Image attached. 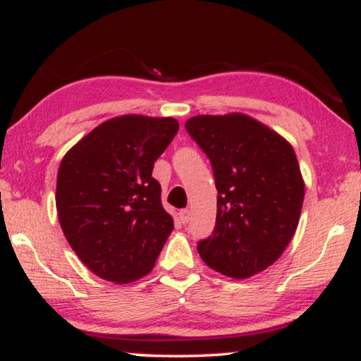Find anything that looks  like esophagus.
I'll return each mask as SVG.
<instances>
[{
    "instance_id": "1",
    "label": "esophagus",
    "mask_w": 361,
    "mask_h": 361,
    "mask_svg": "<svg viewBox=\"0 0 361 361\" xmlns=\"http://www.w3.org/2000/svg\"><path fill=\"white\" fill-rule=\"evenodd\" d=\"M190 216H191L190 209H181V212L178 213V218H180V221L183 223V225H186V223L190 221Z\"/></svg>"
}]
</instances>
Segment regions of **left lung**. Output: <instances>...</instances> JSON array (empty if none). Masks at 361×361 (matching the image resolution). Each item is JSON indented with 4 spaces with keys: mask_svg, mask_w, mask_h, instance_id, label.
Here are the masks:
<instances>
[{
    "mask_svg": "<svg viewBox=\"0 0 361 361\" xmlns=\"http://www.w3.org/2000/svg\"><path fill=\"white\" fill-rule=\"evenodd\" d=\"M186 131L207 153L218 190L216 225L198 243L204 263L245 280L271 267L293 238L305 181L291 145L243 113L198 115Z\"/></svg>",
    "mask_w": 361,
    "mask_h": 361,
    "instance_id": "obj_1",
    "label": "left lung"
}]
</instances>
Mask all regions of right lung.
I'll return each mask as SVG.
<instances>
[{"mask_svg":"<svg viewBox=\"0 0 361 361\" xmlns=\"http://www.w3.org/2000/svg\"><path fill=\"white\" fill-rule=\"evenodd\" d=\"M178 128L175 118L116 116L61 159L59 225L73 252L103 280L131 283L148 275L173 231L152 171Z\"/></svg>","mask_w":361,"mask_h":361,"instance_id":"1","label":"right lung"}]
</instances>
